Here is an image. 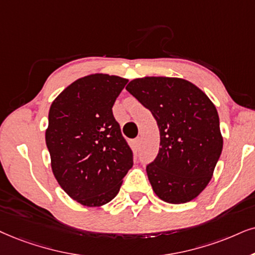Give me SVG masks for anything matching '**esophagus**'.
Listing matches in <instances>:
<instances>
[{"instance_id": "1", "label": "esophagus", "mask_w": 255, "mask_h": 255, "mask_svg": "<svg viewBox=\"0 0 255 255\" xmlns=\"http://www.w3.org/2000/svg\"><path fill=\"white\" fill-rule=\"evenodd\" d=\"M140 144H141V138L140 137H136L134 140V147L136 148V149H138V147H140Z\"/></svg>"}]
</instances>
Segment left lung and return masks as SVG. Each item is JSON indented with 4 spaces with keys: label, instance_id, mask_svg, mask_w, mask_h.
Wrapping results in <instances>:
<instances>
[{
    "label": "left lung",
    "instance_id": "left-lung-1",
    "mask_svg": "<svg viewBox=\"0 0 255 255\" xmlns=\"http://www.w3.org/2000/svg\"><path fill=\"white\" fill-rule=\"evenodd\" d=\"M126 89L149 109L160 130L159 153L146 168L154 193L168 204L195 199L211 181L224 144L214 104L179 77H141Z\"/></svg>",
    "mask_w": 255,
    "mask_h": 255
}]
</instances>
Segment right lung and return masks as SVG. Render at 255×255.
<instances>
[{
  "label": "right lung",
  "instance_id": "1",
  "mask_svg": "<svg viewBox=\"0 0 255 255\" xmlns=\"http://www.w3.org/2000/svg\"><path fill=\"white\" fill-rule=\"evenodd\" d=\"M127 82L90 74L69 85L50 106L46 143L51 170L61 188L87 207L114 199L133 167V151L112 111Z\"/></svg>",
  "mask_w": 255,
  "mask_h": 255
}]
</instances>
